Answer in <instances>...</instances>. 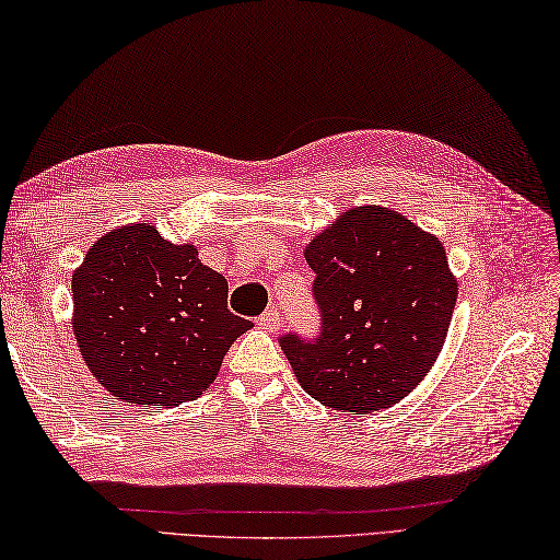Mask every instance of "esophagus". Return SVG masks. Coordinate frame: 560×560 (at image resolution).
<instances>
[{
	"label": "esophagus",
	"instance_id": "esophagus-1",
	"mask_svg": "<svg viewBox=\"0 0 560 560\" xmlns=\"http://www.w3.org/2000/svg\"><path fill=\"white\" fill-rule=\"evenodd\" d=\"M256 323H258V328H264V330H268V332H276V330L280 328V312H278V306H268L266 312L256 318Z\"/></svg>",
	"mask_w": 560,
	"mask_h": 560
}]
</instances>
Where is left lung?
Here are the masks:
<instances>
[{"label": "left lung", "mask_w": 560, "mask_h": 560, "mask_svg": "<svg viewBox=\"0 0 560 560\" xmlns=\"http://www.w3.org/2000/svg\"><path fill=\"white\" fill-rule=\"evenodd\" d=\"M316 335L280 347L302 388L330 409L376 412L429 374L457 300L443 244L388 208H352L306 246Z\"/></svg>", "instance_id": "1"}]
</instances>
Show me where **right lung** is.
<instances>
[{"label": "right lung", "instance_id": "add662e5", "mask_svg": "<svg viewBox=\"0 0 560 560\" xmlns=\"http://www.w3.org/2000/svg\"><path fill=\"white\" fill-rule=\"evenodd\" d=\"M73 332L93 376L136 405L177 407L201 395L242 332L228 280L191 244L143 222L105 234L71 278Z\"/></svg>", "mask_w": 560, "mask_h": 560}]
</instances>
